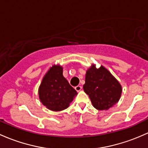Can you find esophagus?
I'll list each match as a JSON object with an SVG mask.
<instances>
[{
    "label": "esophagus",
    "instance_id": "1",
    "mask_svg": "<svg viewBox=\"0 0 148 148\" xmlns=\"http://www.w3.org/2000/svg\"><path fill=\"white\" fill-rule=\"evenodd\" d=\"M75 88L76 91H81V90H82V87L81 86H75V88Z\"/></svg>",
    "mask_w": 148,
    "mask_h": 148
}]
</instances>
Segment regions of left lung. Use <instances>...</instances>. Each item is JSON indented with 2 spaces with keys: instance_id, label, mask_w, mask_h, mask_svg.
I'll return each instance as SVG.
<instances>
[{
  "instance_id": "1",
  "label": "left lung",
  "mask_w": 148,
  "mask_h": 148,
  "mask_svg": "<svg viewBox=\"0 0 148 148\" xmlns=\"http://www.w3.org/2000/svg\"><path fill=\"white\" fill-rule=\"evenodd\" d=\"M95 108L108 110L118 103L122 87L118 80L103 66L96 69L94 64L86 71L83 86Z\"/></svg>"
}]
</instances>
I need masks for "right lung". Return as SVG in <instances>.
Wrapping results in <instances>:
<instances>
[{
  "label": "right lung",
  "mask_w": 148,
  "mask_h": 148,
  "mask_svg": "<svg viewBox=\"0 0 148 148\" xmlns=\"http://www.w3.org/2000/svg\"><path fill=\"white\" fill-rule=\"evenodd\" d=\"M63 68L54 65L48 70L39 87L40 101L48 109L60 111L66 109L77 94L76 90L63 77Z\"/></svg>",
  "instance_id": "add662e5"
}]
</instances>
